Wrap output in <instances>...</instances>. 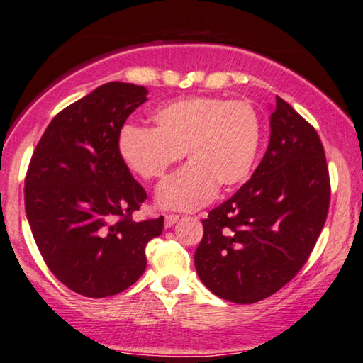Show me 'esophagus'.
Wrapping results in <instances>:
<instances>
[{
    "label": "esophagus",
    "instance_id": "1",
    "mask_svg": "<svg viewBox=\"0 0 363 363\" xmlns=\"http://www.w3.org/2000/svg\"><path fill=\"white\" fill-rule=\"evenodd\" d=\"M177 220H179V216H176V213H166V217H164V225H166V227H172Z\"/></svg>",
    "mask_w": 363,
    "mask_h": 363
}]
</instances>
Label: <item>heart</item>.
<instances>
[{
	"label": "heart",
	"instance_id": "1",
	"mask_svg": "<svg viewBox=\"0 0 363 363\" xmlns=\"http://www.w3.org/2000/svg\"><path fill=\"white\" fill-rule=\"evenodd\" d=\"M155 128L126 125L118 136L125 164L146 181L161 179L186 155L189 161L157 189L162 207L192 211L247 179L259 145V121L242 100L189 96L160 106Z\"/></svg>",
	"mask_w": 363,
	"mask_h": 363
}]
</instances>
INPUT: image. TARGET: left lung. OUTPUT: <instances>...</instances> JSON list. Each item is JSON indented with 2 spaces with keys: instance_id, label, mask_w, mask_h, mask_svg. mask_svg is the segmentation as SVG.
<instances>
[{
  "instance_id": "obj_1",
  "label": "left lung",
  "mask_w": 363,
  "mask_h": 363,
  "mask_svg": "<svg viewBox=\"0 0 363 363\" xmlns=\"http://www.w3.org/2000/svg\"><path fill=\"white\" fill-rule=\"evenodd\" d=\"M269 128L250 181L202 220L194 257L201 281L230 303H258L289 283L328 218L330 181L318 131L279 96Z\"/></svg>"
}]
</instances>
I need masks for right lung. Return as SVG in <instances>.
<instances>
[{
	"label": "right lung",
	"instance_id": "obj_1",
	"mask_svg": "<svg viewBox=\"0 0 363 363\" xmlns=\"http://www.w3.org/2000/svg\"><path fill=\"white\" fill-rule=\"evenodd\" d=\"M147 90L108 82L59 111L30 157L24 203L45 264L86 298L118 294L145 273L164 217L135 222L146 191L118 152L125 121Z\"/></svg>",
	"mask_w": 363,
	"mask_h": 363
}]
</instances>
